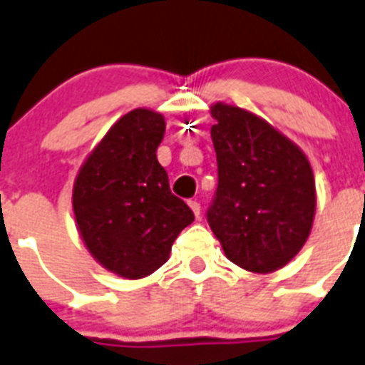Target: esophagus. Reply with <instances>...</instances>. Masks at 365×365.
Returning a JSON list of instances; mask_svg holds the SVG:
<instances>
[{"mask_svg":"<svg viewBox=\"0 0 365 365\" xmlns=\"http://www.w3.org/2000/svg\"><path fill=\"white\" fill-rule=\"evenodd\" d=\"M189 207L192 209V213H195L196 218H200V204L196 200H189Z\"/></svg>","mask_w":365,"mask_h":365,"instance_id":"obj_1","label":"esophagus"}]
</instances>
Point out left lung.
<instances>
[{
	"mask_svg": "<svg viewBox=\"0 0 365 365\" xmlns=\"http://www.w3.org/2000/svg\"><path fill=\"white\" fill-rule=\"evenodd\" d=\"M211 115L218 187L209 226L231 262L270 274L292 261L310 235L312 167L296 143L255 113L217 103Z\"/></svg>",
	"mask_w": 365,
	"mask_h": 365,
	"instance_id": "1",
	"label": "left lung"
}]
</instances>
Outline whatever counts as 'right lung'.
<instances>
[{"label":"right lung","mask_w":365,"mask_h":365,"mask_svg":"<svg viewBox=\"0 0 365 365\" xmlns=\"http://www.w3.org/2000/svg\"><path fill=\"white\" fill-rule=\"evenodd\" d=\"M161 113L135 108L91 150L73 185V213L86 248L119 277L141 279L169 259L180 231L195 220L170 192L156 150Z\"/></svg>","instance_id":"obj_1"}]
</instances>
